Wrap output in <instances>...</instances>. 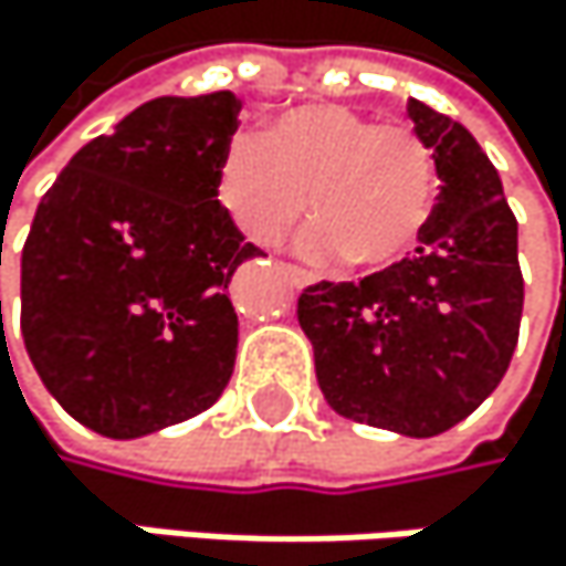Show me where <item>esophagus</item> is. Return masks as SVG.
<instances>
[{
    "mask_svg": "<svg viewBox=\"0 0 566 566\" xmlns=\"http://www.w3.org/2000/svg\"><path fill=\"white\" fill-rule=\"evenodd\" d=\"M277 271L285 274L289 285H295V289H305V285H312V281H315V274L305 271V268H298V264H277Z\"/></svg>",
    "mask_w": 566,
    "mask_h": 566,
    "instance_id": "obj_1",
    "label": "esophagus"
}]
</instances>
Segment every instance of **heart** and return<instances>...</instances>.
Here are the masks:
<instances>
[{
	"mask_svg": "<svg viewBox=\"0 0 566 566\" xmlns=\"http://www.w3.org/2000/svg\"><path fill=\"white\" fill-rule=\"evenodd\" d=\"M436 197L432 147L406 124L338 103L281 113L261 137L238 134L218 164V200L238 231L274 248L305 211L302 251L315 261L389 268L422 234Z\"/></svg>",
	"mask_w": 566,
	"mask_h": 566,
	"instance_id": "b5f03b06",
	"label": "heart"
}]
</instances>
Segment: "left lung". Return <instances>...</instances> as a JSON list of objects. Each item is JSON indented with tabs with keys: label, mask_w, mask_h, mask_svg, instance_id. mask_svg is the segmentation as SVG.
I'll use <instances>...</instances> for the list:
<instances>
[{
	"label": "left lung",
	"mask_w": 566,
	"mask_h": 566,
	"mask_svg": "<svg viewBox=\"0 0 566 566\" xmlns=\"http://www.w3.org/2000/svg\"><path fill=\"white\" fill-rule=\"evenodd\" d=\"M442 180L412 258L298 298L325 402L355 422L439 436L503 379L520 335L516 218L483 147L453 116L409 99Z\"/></svg>",
	"instance_id": "left-lung-1"
}]
</instances>
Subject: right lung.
Wrapping results in <instances>:
<instances>
[{
    "mask_svg": "<svg viewBox=\"0 0 566 566\" xmlns=\"http://www.w3.org/2000/svg\"><path fill=\"white\" fill-rule=\"evenodd\" d=\"M238 113L228 90L157 96L90 140L35 208L22 342L50 396L99 436L184 422L231 382L228 281L261 254L218 200Z\"/></svg>",
    "mask_w": 566,
    "mask_h": 566,
    "instance_id": "1",
    "label": "right lung"
}]
</instances>
